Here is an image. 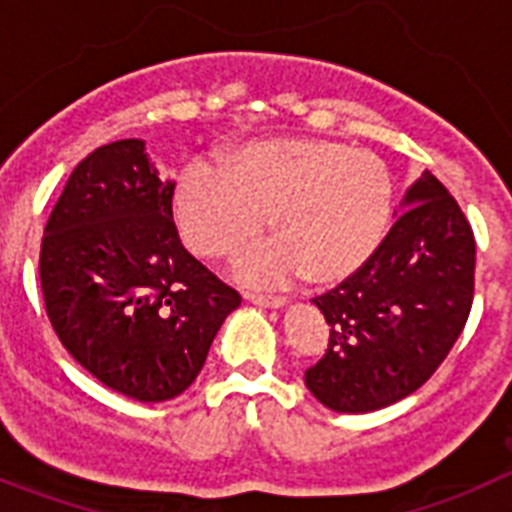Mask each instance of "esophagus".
<instances>
[{"label":"esophagus","instance_id":"34e87169","mask_svg":"<svg viewBox=\"0 0 512 512\" xmlns=\"http://www.w3.org/2000/svg\"><path fill=\"white\" fill-rule=\"evenodd\" d=\"M244 299L252 304H257V307H268V309H278L286 304V299H283V296H268V294H244Z\"/></svg>","mask_w":512,"mask_h":512}]
</instances>
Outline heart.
I'll use <instances>...</instances> for the list:
<instances>
[{
  "mask_svg": "<svg viewBox=\"0 0 512 512\" xmlns=\"http://www.w3.org/2000/svg\"><path fill=\"white\" fill-rule=\"evenodd\" d=\"M393 213V174L377 153L322 137L255 140L229 150L221 169L187 166L174 218L203 257H229L270 226L268 244L234 265L249 286H286L309 276L341 283L375 255Z\"/></svg>",
  "mask_w": 512,
  "mask_h": 512,
  "instance_id": "obj_1",
  "label": "heart"
}]
</instances>
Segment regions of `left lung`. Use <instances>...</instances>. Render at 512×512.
Masks as SVG:
<instances>
[{"label":"left lung","mask_w":512,"mask_h":512,"mask_svg":"<svg viewBox=\"0 0 512 512\" xmlns=\"http://www.w3.org/2000/svg\"><path fill=\"white\" fill-rule=\"evenodd\" d=\"M474 265L463 210L424 171L375 255L312 299L330 338L325 356L304 372L309 393L341 414H367L422 388L466 325Z\"/></svg>","instance_id":"obj_1"}]
</instances>
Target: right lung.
<instances>
[{
  "mask_svg": "<svg viewBox=\"0 0 512 512\" xmlns=\"http://www.w3.org/2000/svg\"><path fill=\"white\" fill-rule=\"evenodd\" d=\"M143 140L77 163L41 242L46 315L62 346L106 388L143 403L190 388L242 296L182 247Z\"/></svg>",
  "mask_w": 512,
  "mask_h": 512,
  "instance_id": "obj_1",
  "label": "right lung"
}]
</instances>
